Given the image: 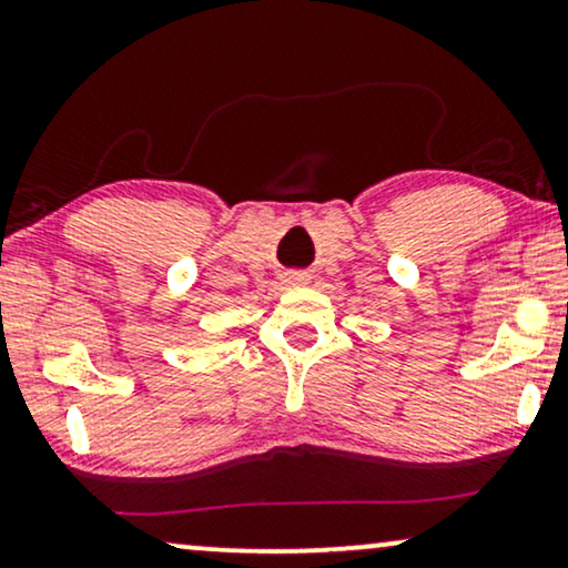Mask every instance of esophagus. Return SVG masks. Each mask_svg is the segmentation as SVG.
Returning a JSON list of instances; mask_svg holds the SVG:
<instances>
[{
    "label": "esophagus",
    "mask_w": 568,
    "mask_h": 568,
    "mask_svg": "<svg viewBox=\"0 0 568 568\" xmlns=\"http://www.w3.org/2000/svg\"><path fill=\"white\" fill-rule=\"evenodd\" d=\"M282 282L286 286H302V284L311 282V274H305V271H292V274H284Z\"/></svg>",
    "instance_id": "obj_1"
}]
</instances>
